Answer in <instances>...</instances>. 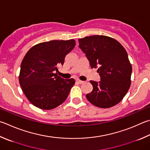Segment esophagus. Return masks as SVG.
Returning a JSON list of instances; mask_svg holds the SVG:
<instances>
[{
    "instance_id": "esophagus-1",
    "label": "esophagus",
    "mask_w": 150,
    "mask_h": 150,
    "mask_svg": "<svg viewBox=\"0 0 150 150\" xmlns=\"http://www.w3.org/2000/svg\"><path fill=\"white\" fill-rule=\"evenodd\" d=\"M77 82H78L79 84H83L84 83V81H81V80H79V79H77Z\"/></svg>"
}]
</instances>
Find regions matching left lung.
I'll use <instances>...</instances> for the list:
<instances>
[{
  "label": "left lung",
  "instance_id": "left-lung-1",
  "mask_svg": "<svg viewBox=\"0 0 150 150\" xmlns=\"http://www.w3.org/2000/svg\"><path fill=\"white\" fill-rule=\"evenodd\" d=\"M91 68L98 67L100 82L90 81L93 90L87 94L92 104L109 108L117 104L127 93L131 84L132 66L127 51L117 40L104 35H93L79 39Z\"/></svg>",
  "mask_w": 150,
  "mask_h": 150
}]
</instances>
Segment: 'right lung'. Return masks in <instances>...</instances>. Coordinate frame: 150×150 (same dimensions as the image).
<instances>
[{"label":"right lung","instance_id":"add662e5","mask_svg":"<svg viewBox=\"0 0 150 150\" xmlns=\"http://www.w3.org/2000/svg\"><path fill=\"white\" fill-rule=\"evenodd\" d=\"M75 46V40H50L35 45L21 64L19 82L27 98L41 110H52L62 104L75 83L64 79L57 73L65 58Z\"/></svg>","mask_w":150,"mask_h":150}]
</instances>
